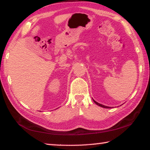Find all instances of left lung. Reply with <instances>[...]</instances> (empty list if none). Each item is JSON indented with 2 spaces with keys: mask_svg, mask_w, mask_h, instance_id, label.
<instances>
[{
  "mask_svg": "<svg viewBox=\"0 0 150 150\" xmlns=\"http://www.w3.org/2000/svg\"><path fill=\"white\" fill-rule=\"evenodd\" d=\"M93 101H94V103H96L97 105H99V106H100V107H102V108H110V107H108V106H105V105H101V104L99 103H97V101H96L95 100H93Z\"/></svg>",
  "mask_w": 150,
  "mask_h": 150,
  "instance_id": "1",
  "label": "left lung"
}]
</instances>
